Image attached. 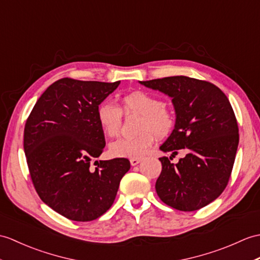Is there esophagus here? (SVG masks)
<instances>
[{"mask_svg":"<svg viewBox=\"0 0 260 260\" xmlns=\"http://www.w3.org/2000/svg\"><path fill=\"white\" fill-rule=\"evenodd\" d=\"M129 160H131V164H132V166H136L137 164H140L141 160H142V158H141V157H134V158H131Z\"/></svg>","mask_w":260,"mask_h":260,"instance_id":"obj_1","label":"esophagus"}]
</instances>
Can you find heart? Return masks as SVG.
Masks as SVG:
<instances>
[{
    "instance_id": "b5f03b06",
    "label": "heart",
    "mask_w": 260,
    "mask_h": 260,
    "mask_svg": "<svg viewBox=\"0 0 260 260\" xmlns=\"http://www.w3.org/2000/svg\"><path fill=\"white\" fill-rule=\"evenodd\" d=\"M123 112L126 115H141L134 137L120 138L111 144L112 155L117 157H141L154 143L156 137H165L174 127V114L161 101L150 93L136 90L120 99V107L105 101L98 107V120L108 137H115L122 128Z\"/></svg>"
}]
</instances>
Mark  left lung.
I'll return each mask as SVG.
<instances>
[{"mask_svg":"<svg viewBox=\"0 0 260 260\" xmlns=\"http://www.w3.org/2000/svg\"><path fill=\"white\" fill-rule=\"evenodd\" d=\"M172 98L176 122L159 147L164 153L187 154L177 165L160 157L156 192L168 206L183 212L214 202L228 184L239 142L238 125L227 96L214 84L187 76L140 82Z\"/></svg>","mask_w":260,"mask_h":260,"instance_id":"obj_1","label":"left lung"}]
</instances>
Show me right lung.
I'll list each match as a JSON object with an SVG mask.
<instances>
[{
  "label": "right lung",
  "instance_id": "add662e5",
  "mask_svg": "<svg viewBox=\"0 0 260 260\" xmlns=\"http://www.w3.org/2000/svg\"><path fill=\"white\" fill-rule=\"evenodd\" d=\"M114 83L61 78L36 102L24 128V152L35 190L47 206L71 220L90 221L106 213L127 158L95 160L105 147L98 107Z\"/></svg>",
  "mask_w": 260,
  "mask_h": 260
}]
</instances>
